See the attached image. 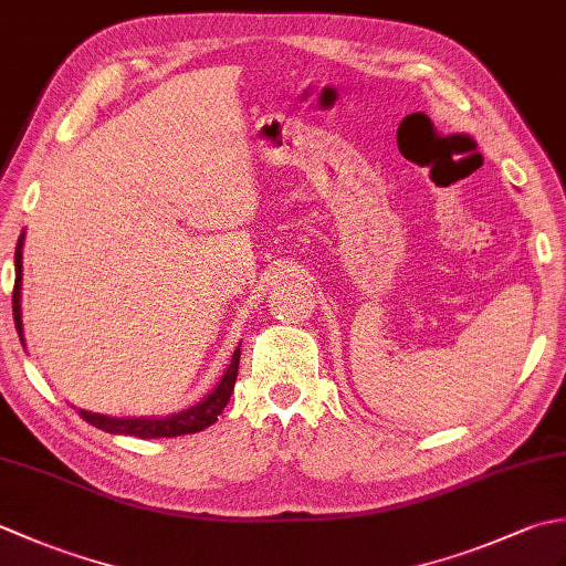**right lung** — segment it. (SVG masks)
Returning <instances> with one entry per match:
<instances>
[{
  "label": "right lung",
  "instance_id": "1",
  "mask_svg": "<svg viewBox=\"0 0 566 566\" xmlns=\"http://www.w3.org/2000/svg\"><path fill=\"white\" fill-rule=\"evenodd\" d=\"M21 245H23V233L17 243L14 252V268H17V280H14V294H11V306H14V323H17V333L21 335ZM238 363H240V347L233 353L231 365H228L223 379L219 381L207 399L201 403L187 408L182 413L175 416H165V418H112V416H99V413H90V411H80V416L92 423L94 428L106 430V432H118V436H134V438H177V436H187V432H199L203 428H209L211 423L219 420L223 413V408L231 399L233 387H235V377H238Z\"/></svg>",
  "mask_w": 566,
  "mask_h": 566
}]
</instances>
